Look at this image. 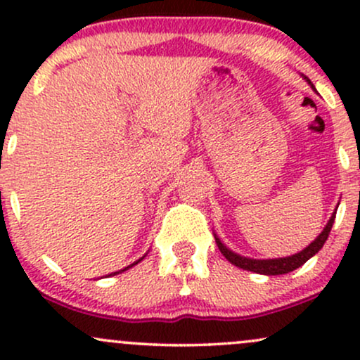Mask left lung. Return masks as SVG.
I'll list each match as a JSON object with an SVG mask.
<instances>
[{"label": "left lung", "mask_w": 360, "mask_h": 360, "mask_svg": "<svg viewBox=\"0 0 360 360\" xmlns=\"http://www.w3.org/2000/svg\"><path fill=\"white\" fill-rule=\"evenodd\" d=\"M304 79L309 86H311L313 89H315V86H313V82L308 79L307 76H303ZM316 91V89H315ZM338 208V206H337ZM335 212L332 213V217H330V220L326 225L323 226V230H321V233L318 235V237L309 243L308 247H304L303 250L298 252V254L295 255H288V257H279V259H250V257H245V255H240L237 254V252L230 250L229 247L223 243L220 238H218V235L214 233V242H217L218 249L223 255H225V259L229 260V262H232L233 266L240 267L243 271H250V272H257V274H264V276H279V274H288V272L298 269V267L303 266L307 260H309L313 257V255L318 254V250L323 247V243L326 242V238H328V233L330 230H332V225L333 221H335Z\"/></svg>", "instance_id": "obj_1"}]
</instances>
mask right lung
<instances>
[{
    "instance_id": "add662e5",
    "label": "right lung",
    "mask_w": 360,
    "mask_h": 360,
    "mask_svg": "<svg viewBox=\"0 0 360 360\" xmlns=\"http://www.w3.org/2000/svg\"><path fill=\"white\" fill-rule=\"evenodd\" d=\"M143 257H146V255H143ZM143 257H140L139 260H135V262H134V264H130V266H128V267H125V269H122V271H117V272H111V274H108V276H117V274H122V272H125V271H128V269H130V267H134V266H135V264H139V262H140V260H143Z\"/></svg>"
}]
</instances>
